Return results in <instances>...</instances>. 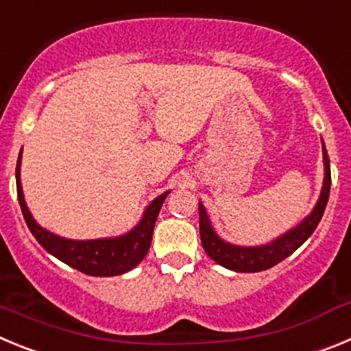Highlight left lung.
<instances>
[{
	"label": "left lung",
	"instance_id": "8db88e82",
	"mask_svg": "<svg viewBox=\"0 0 351 351\" xmlns=\"http://www.w3.org/2000/svg\"><path fill=\"white\" fill-rule=\"evenodd\" d=\"M322 153H324V186H322L318 202L315 204L311 213L293 228L281 234L280 237L272 239L271 243L260 246H239L219 237L210 223L209 214L202 202H198V214H200V239L207 255L216 263L235 272H260L265 269L274 267L287 256H290L297 247L308 241L309 235L320 223L324 210L328 202L330 193V161H328L327 149L322 141Z\"/></svg>",
	"mask_w": 351,
	"mask_h": 351
}]
</instances>
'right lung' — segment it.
<instances>
[{"instance_id":"obj_1","label":"right lung","mask_w":351,"mask_h":351,"mask_svg":"<svg viewBox=\"0 0 351 351\" xmlns=\"http://www.w3.org/2000/svg\"><path fill=\"white\" fill-rule=\"evenodd\" d=\"M21 161H23V149L19 153L17 169H15V182H17V197L23 216L27 223V228L40 246L49 251L52 256L64 262L70 267L84 272L89 276H119L137 267L138 263L147 255L151 239H153L154 223H156L158 213H160L163 200L170 191L161 193L153 202L145 207L141 221L133 226L126 234L117 235V237H101V239H66L54 232L43 228L42 225L35 221L31 210L27 209V204L24 200L23 184H21Z\"/></svg>"}]
</instances>
